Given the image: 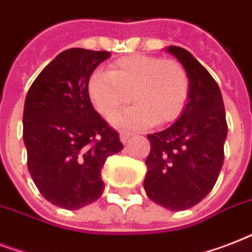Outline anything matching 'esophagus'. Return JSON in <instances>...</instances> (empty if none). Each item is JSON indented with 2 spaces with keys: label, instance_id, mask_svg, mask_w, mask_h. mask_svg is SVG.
<instances>
[{
  "label": "esophagus",
  "instance_id": "34e87169",
  "mask_svg": "<svg viewBox=\"0 0 252 252\" xmlns=\"http://www.w3.org/2000/svg\"><path fill=\"white\" fill-rule=\"evenodd\" d=\"M128 138H129V133L128 132H120V140H122V142L126 144L128 141Z\"/></svg>",
  "mask_w": 252,
  "mask_h": 252
}]
</instances>
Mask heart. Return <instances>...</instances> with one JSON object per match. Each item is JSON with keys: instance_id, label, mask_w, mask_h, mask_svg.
Here are the masks:
<instances>
[{"instance_id": "b5f03b06", "label": "heart", "mask_w": 252, "mask_h": 252, "mask_svg": "<svg viewBox=\"0 0 252 252\" xmlns=\"http://www.w3.org/2000/svg\"><path fill=\"white\" fill-rule=\"evenodd\" d=\"M189 93V77L174 59L150 55H128L96 70L89 80V95L104 118H112L123 106L136 102L115 118L120 126L140 129L150 124L174 122L184 110Z\"/></svg>"}]
</instances>
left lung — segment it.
<instances>
[{"instance_id": "left-lung-1", "label": "left lung", "mask_w": 252, "mask_h": 252, "mask_svg": "<svg viewBox=\"0 0 252 252\" xmlns=\"http://www.w3.org/2000/svg\"><path fill=\"white\" fill-rule=\"evenodd\" d=\"M167 52L187 70L188 102L171 126L148 134L150 153L144 188L158 205L184 211L215 187L225 157L227 123L220 87L207 69L187 49L171 45Z\"/></svg>"}]
</instances>
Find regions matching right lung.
I'll use <instances>...</instances> for the list:
<instances>
[{
	"instance_id": "1",
	"label": "right lung",
	"mask_w": 252,
	"mask_h": 252,
	"mask_svg": "<svg viewBox=\"0 0 252 252\" xmlns=\"http://www.w3.org/2000/svg\"><path fill=\"white\" fill-rule=\"evenodd\" d=\"M108 56L107 51L66 49L41 70L26 96L29 171L49 203L69 211L100 197L104 162L123 149L119 133L89 96L91 73Z\"/></svg>"
}]
</instances>
